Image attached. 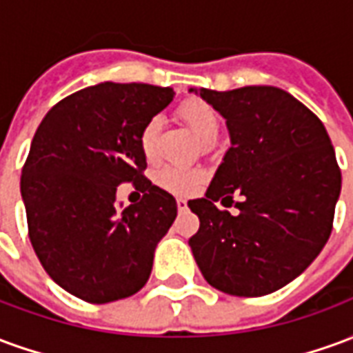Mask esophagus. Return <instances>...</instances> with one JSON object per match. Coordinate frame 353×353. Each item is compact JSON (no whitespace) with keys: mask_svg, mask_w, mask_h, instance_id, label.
Here are the masks:
<instances>
[{"mask_svg":"<svg viewBox=\"0 0 353 353\" xmlns=\"http://www.w3.org/2000/svg\"><path fill=\"white\" fill-rule=\"evenodd\" d=\"M176 202H177V208H179V210H187V200H185V199H177Z\"/></svg>","mask_w":353,"mask_h":353,"instance_id":"1","label":"esophagus"}]
</instances>
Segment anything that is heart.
I'll return each instance as SVG.
<instances>
[{"mask_svg": "<svg viewBox=\"0 0 353 353\" xmlns=\"http://www.w3.org/2000/svg\"><path fill=\"white\" fill-rule=\"evenodd\" d=\"M179 121L189 126L202 141H212L219 132V113L215 111L208 101L202 100H187L183 101L177 109ZM159 134H161V121L151 119L143 124V128L139 132V151L151 162L157 159V145H159ZM200 181V174L196 170H185L166 166L157 174V183L162 189L176 194H185L191 192Z\"/></svg>", "mask_w": 353, "mask_h": 353, "instance_id": "1", "label": "heart"}]
</instances>
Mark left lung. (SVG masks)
<instances>
[{
	"mask_svg": "<svg viewBox=\"0 0 353 353\" xmlns=\"http://www.w3.org/2000/svg\"><path fill=\"white\" fill-rule=\"evenodd\" d=\"M227 121L229 151L204 199L189 200L200 229L189 240L210 285L236 296L278 291L329 240L341 170L325 126L278 87L189 88ZM241 194L238 216L214 206Z\"/></svg>",
	"mask_w": 353,
	"mask_h": 353,
	"instance_id": "obj_1",
	"label": "left lung"
}]
</instances>
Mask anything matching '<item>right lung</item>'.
<instances>
[{
  "label": "right lung",
  "instance_id": "right-lung-1",
  "mask_svg": "<svg viewBox=\"0 0 353 353\" xmlns=\"http://www.w3.org/2000/svg\"><path fill=\"white\" fill-rule=\"evenodd\" d=\"M174 96L170 87L100 83L58 101L35 130L20 177L30 240L50 278L87 303L138 293L176 219V199L141 176L138 143ZM124 181L146 192L128 208L116 206Z\"/></svg>",
  "mask_w": 353,
  "mask_h": 353
}]
</instances>
